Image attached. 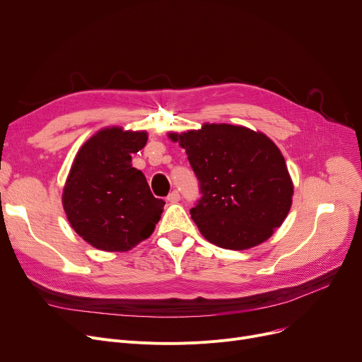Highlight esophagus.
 I'll use <instances>...</instances> for the list:
<instances>
[{
    "mask_svg": "<svg viewBox=\"0 0 362 362\" xmlns=\"http://www.w3.org/2000/svg\"><path fill=\"white\" fill-rule=\"evenodd\" d=\"M168 202H179L180 201V194L177 191H171L167 197Z\"/></svg>",
    "mask_w": 362,
    "mask_h": 362,
    "instance_id": "1",
    "label": "esophagus"
}]
</instances>
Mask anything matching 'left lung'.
<instances>
[{
  "label": "left lung",
  "mask_w": 362,
  "mask_h": 362,
  "mask_svg": "<svg viewBox=\"0 0 362 362\" xmlns=\"http://www.w3.org/2000/svg\"><path fill=\"white\" fill-rule=\"evenodd\" d=\"M198 179L191 217L202 236L226 250L267 240L286 218L293 185L279 148L242 126L204 124L176 135Z\"/></svg>",
  "instance_id": "8db88e82"
}]
</instances>
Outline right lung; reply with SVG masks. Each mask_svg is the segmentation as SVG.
Instances as JSON below:
<instances>
[{
	"label": "right lung",
	"instance_id": "add662e5",
	"mask_svg": "<svg viewBox=\"0 0 362 362\" xmlns=\"http://www.w3.org/2000/svg\"><path fill=\"white\" fill-rule=\"evenodd\" d=\"M145 132L104 129L78 152L63 191L74 232L103 251H127L151 236L164 201L151 194L132 154L146 144Z\"/></svg>",
	"mask_w": 362,
	"mask_h": 362
}]
</instances>
